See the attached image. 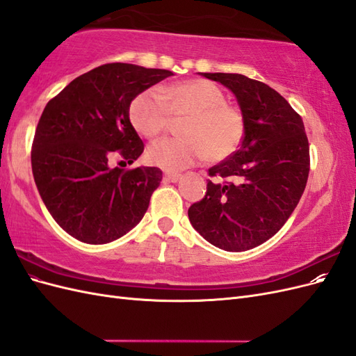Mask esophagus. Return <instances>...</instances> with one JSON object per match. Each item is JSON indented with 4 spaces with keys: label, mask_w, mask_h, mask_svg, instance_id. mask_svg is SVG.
<instances>
[{
    "label": "esophagus",
    "mask_w": 356,
    "mask_h": 356,
    "mask_svg": "<svg viewBox=\"0 0 356 356\" xmlns=\"http://www.w3.org/2000/svg\"><path fill=\"white\" fill-rule=\"evenodd\" d=\"M163 178H165L166 181H169V182H177V181L181 178V175H179V174H170V172H165Z\"/></svg>",
    "instance_id": "esophagus-1"
}]
</instances>
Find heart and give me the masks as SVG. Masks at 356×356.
<instances>
[{
    "instance_id": "1",
    "label": "heart",
    "mask_w": 356,
    "mask_h": 356,
    "mask_svg": "<svg viewBox=\"0 0 356 356\" xmlns=\"http://www.w3.org/2000/svg\"><path fill=\"white\" fill-rule=\"evenodd\" d=\"M129 118L147 139L168 132L172 118H184L178 139H165L148 148L152 165L169 172L195 166L204 159L220 161L234 153L243 136V115L225 102L222 90L207 80H187L161 93H139L129 106Z\"/></svg>"
}]
</instances>
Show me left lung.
I'll return each mask as SVG.
<instances>
[{
	"instance_id": "obj_1",
	"label": "left lung",
	"mask_w": 356,
	"mask_h": 356,
	"mask_svg": "<svg viewBox=\"0 0 356 356\" xmlns=\"http://www.w3.org/2000/svg\"><path fill=\"white\" fill-rule=\"evenodd\" d=\"M229 88L243 115L239 149L212 166L207 195L188 208L204 239L241 252L281 230L306 188L310 169L305 124L284 96L242 74L202 72Z\"/></svg>"
}]
</instances>
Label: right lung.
<instances>
[{"label":"right lung","instance_id":"1","mask_svg":"<svg viewBox=\"0 0 356 356\" xmlns=\"http://www.w3.org/2000/svg\"><path fill=\"white\" fill-rule=\"evenodd\" d=\"M170 75L168 70L105 63L47 102L32 143V174L51 217L72 238L108 243L143 220L161 170L110 168V159L118 154L134 163L143 154L129 106Z\"/></svg>","mask_w":356,"mask_h":356}]
</instances>
